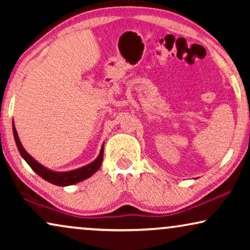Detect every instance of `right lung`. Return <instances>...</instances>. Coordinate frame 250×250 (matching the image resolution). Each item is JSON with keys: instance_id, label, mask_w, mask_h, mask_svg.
Returning <instances> with one entry per match:
<instances>
[{"instance_id": "add662e5", "label": "right lung", "mask_w": 250, "mask_h": 250, "mask_svg": "<svg viewBox=\"0 0 250 250\" xmlns=\"http://www.w3.org/2000/svg\"><path fill=\"white\" fill-rule=\"evenodd\" d=\"M12 129H13V135H15V140H16L17 146H18L20 155L23 157V159L26 160L27 164L32 167L34 172L39 174L42 179L47 181V182L56 184V186H59V187L71 186V184L81 182V181H83L85 179H87V177H90L91 175H93V174L100 168L102 159H104V146H102L101 148L100 155H99L98 158L95 159L93 163L88 164V165L82 167V168L70 170V172H63V173L52 172V170L45 168V167L37 163L28 152H26V150L22 148L21 143H20V140L18 138V134H17L15 125H12Z\"/></svg>"}]
</instances>
